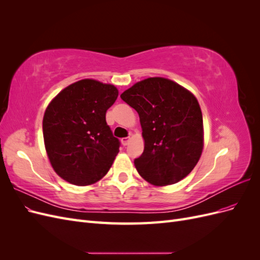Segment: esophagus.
<instances>
[{
  "mask_svg": "<svg viewBox=\"0 0 260 260\" xmlns=\"http://www.w3.org/2000/svg\"><path fill=\"white\" fill-rule=\"evenodd\" d=\"M120 141H121V144L123 146H127L129 144V142H130V138H122Z\"/></svg>",
  "mask_w": 260,
  "mask_h": 260,
  "instance_id": "1",
  "label": "esophagus"
}]
</instances>
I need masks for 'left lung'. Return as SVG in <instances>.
Wrapping results in <instances>:
<instances>
[{
  "mask_svg": "<svg viewBox=\"0 0 260 260\" xmlns=\"http://www.w3.org/2000/svg\"><path fill=\"white\" fill-rule=\"evenodd\" d=\"M120 96L140 117L144 151L135 159L139 175L155 186L184 179L199 162L204 147L198 99L162 77L141 80Z\"/></svg>",
  "mask_w": 260,
  "mask_h": 260,
  "instance_id": "1",
  "label": "left lung"
}]
</instances>
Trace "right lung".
<instances>
[{
	"label": "right lung",
	"mask_w": 260,
	"mask_h": 260,
	"mask_svg": "<svg viewBox=\"0 0 260 260\" xmlns=\"http://www.w3.org/2000/svg\"><path fill=\"white\" fill-rule=\"evenodd\" d=\"M114 84L82 79L62 89L45 109L43 139L54 171L75 185L103 178L119 152V141L106 123L118 98Z\"/></svg>",
	"instance_id": "obj_1"
}]
</instances>
